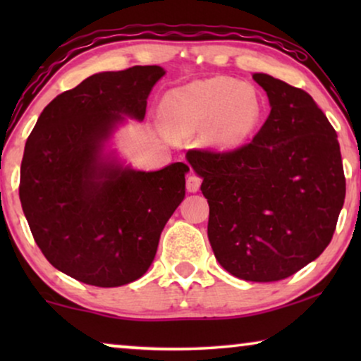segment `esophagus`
Here are the masks:
<instances>
[{
  "mask_svg": "<svg viewBox=\"0 0 361 361\" xmlns=\"http://www.w3.org/2000/svg\"><path fill=\"white\" fill-rule=\"evenodd\" d=\"M200 184H202V177L197 176L195 172H190V174L187 176L185 185H187V190H189V192H197V190H199L200 189Z\"/></svg>",
  "mask_w": 361,
  "mask_h": 361,
  "instance_id": "esophagus-1",
  "label": "esophagus"
}]
</instances>
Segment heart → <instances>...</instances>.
I'll return each instance as SVG.
<instances>
[{
  "instance_id": "obj_1",
  "label": "heart",
  "mask_w": 361,
  "mask_h": 361,
  "mask_svg": "<svg viewBox=\"0 0 361 361\" xmlns=\"http://www.w3.org/2000/svg\"><path fill=\"white\" fill-rule=\"evenodd\" d=\"M162 105L172 133L190 136L207 130V141L216 147L241 145L261 120V102L253 88L226 77L176 88Z\"/></svg>"
}]
</instances>
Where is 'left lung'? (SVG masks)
<instances>
[{
    "label": "left lung",
    "mask_w": 361,
    "mask_h": 361,
    "mask_svg": "<svg viewBox=\"0 0 361 361\" xmlns=\"http://www.w3.org/2000/svg\"><path fill=\"white\" fill-rule=\"evenodd\" d=\"M253 78L271 111L248 145L190 149L210 207L209 240L230 274L253 283L289 278L332 240L345 200L337 133L307 92L266 73Z\"/></svg>",
    "instance_id": "1"
}]
</instances>
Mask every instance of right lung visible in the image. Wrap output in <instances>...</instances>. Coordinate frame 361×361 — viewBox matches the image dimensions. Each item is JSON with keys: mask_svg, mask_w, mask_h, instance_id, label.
I'll use <instances>...</instances> for the list:
<instances>
[{"mask_svg": "<svg viewBox=\"0 0 361 361\" xmlns=\"http://www.w3.org/2000/svg\"><path fill=\"white\" fill-rule=\"evenodd\" d=\"M164 73L159 66L95 73L54 98L26 141L19 199L29 228L54 268L85 284L140 279L185 195L184 162L142 172L103 154L125 116L145 118Z\"/></svg>", "mask_w": 361, "mask_h": 361, "instance_id": "obj_1", "label": "right lung"}]
</instances>
